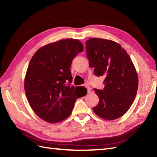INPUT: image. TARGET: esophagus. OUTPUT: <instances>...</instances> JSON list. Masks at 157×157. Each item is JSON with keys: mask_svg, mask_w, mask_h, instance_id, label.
Instances as JSON below:
<instances>
[{"mask_svg": "<svg viewBox=\"0 0 157 157\" xmlns=\"http://www.w3.org/2000/svg\"><path fill=\"white\" fill-rule=\"evenodd\" d=\"M85 87L87 88V93H88V94L91 93V87H90V86L88 85L87 83H86V84H85Z\"/></svg>", "mask_w": 157, "mask_h": 157, "instance_id": "34e87169", "label": "esophagus"}]
</instances>
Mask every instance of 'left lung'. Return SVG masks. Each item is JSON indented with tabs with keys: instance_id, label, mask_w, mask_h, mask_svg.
<instances>
[{
	"instance_id": "8db88e82",
	"label": "left lung",
	"mask_w": 157,
	"mask_h": 157,
	"mask_svg": "<svg viewBox=\"0 0 157 157\" xmlns=\"http://www.w3.org/2000/svg\"><path fill=\"white\" fill-rule=\"evenodd\" d=\"M90 66L103 76V90L95 89L99 101L94 107L101 118L111 121L123 116L131 106L138 90V75L126 50L110 40L90 38L86 42Z\"/></svg>"
}]
</instances>
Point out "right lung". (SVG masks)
<instances>
[{
  "label": "right lung",
  "mask_w": 157,
  "mask_h": 157,
  "mask_svg": "<svg viewBox=\"0 0 157 157\" xmlns=\"http://www.w3.org/2000/svg\"><path fill=\"white\" fill-rule=\"evenodd\" d=\"M83 50L78 40L67 38L41 47L31 58L25 79V90L32 109L50 123L70 115L76 99L87 94L84 87L71 86L72 60Z\"/></svg>",
  "instance_id": "add662e5"
}]
</instances>
